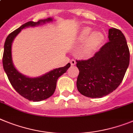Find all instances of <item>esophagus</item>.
I'll return each mask as SVG.
<instances>
[{
    "instance_id": "34e87169",
    "label": "esophagus",
    "mask_w": 133,
    "mask_h": 133,
    "mask_svg": "<svg viewBox=\"0 0 133 133\" xmlns=\"http://www.w3.org/2000/svg\"><path fill=\"white\" fill-rule=\"evenodd\" d=\"M70 62H71V64L72 66H74L76 64V61H75V60H74V59H71V61H70Z\"/></svg>"
}]
</instances>
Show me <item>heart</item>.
Instances as JSON below:
<instances>
[{"instance_id": "obj_1", "label": "heart", "mask_w": 133, "mask_h": 133, "mask_svg": "<svg viewBox=\"0 0 133 133\" xmlns=\"http://www.w3.org/2000/svg\"><path fill=\"white\" fill-rule=\"evenodd\" d=\"M91 33V29L88 27L84 28L81 32V41L83 42L88 38L87 42L85 44L81 51V52L84 56H89L92 54L94 51L97 49V48L104 40V36L102 33L99 31H94L89 36Z\"/></svg>"}]
</instances>
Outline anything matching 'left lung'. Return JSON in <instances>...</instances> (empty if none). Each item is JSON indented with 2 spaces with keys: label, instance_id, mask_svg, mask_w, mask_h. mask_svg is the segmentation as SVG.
<instances>
[{
  "label": "left lung",
  "instance_id": "1",
  "mask_svg": "<svg viewBox=\"0 0 133 133\" xmlns=\"http://www.w3.org/2000/svg\"><path fill=\"white\" fill-rule=\"evenodd\" d=\"M108 38L93 57L76 61L79 71L77 87L86 97L99 98L112 93L120 85L129 65L130 52L122 31L110 28Z\"/></svg>",
  "mask_w": 133,
  "mask_h": 133
}]
</instances>
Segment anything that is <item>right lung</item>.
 <instances>
[{
    "label": "right lung",
    "mask_w": 133,
    "mask_h": 133,
    "mask_svg": "<svg viewBox=\"0 0 133 133\" xmlns=\"http://www.w3.org/2000/svg\"><path fill=\"white\" fill-rule=\"evenodd\" d=\"M52 21V18L42 19L37 22L29 21L11 32L7 36L4 42L3 64L8 79L15 91L25 99L33 102H39L52 96L55 91L57 80L62 75L66 72L71 66L68 63L63 67L55 69L44 75L37 78H29L21 74L15 68L12 62L11 46L15 37L21 30L29 26L38 25L41 23Z\"/></svg>",
    "instance_id": "obj_1"
}]
</instances>
